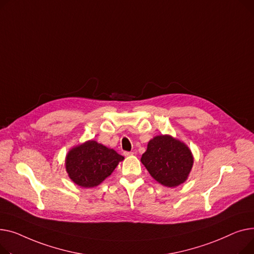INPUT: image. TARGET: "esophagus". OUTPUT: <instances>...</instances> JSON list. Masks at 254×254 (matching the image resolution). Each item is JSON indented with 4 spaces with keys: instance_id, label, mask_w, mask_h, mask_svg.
Listing matches in <instances>:
<instances>
[{
    "instance_id": "esophagus-1",
    "label": "esophagus",
    "mask_w": 254,
    "mask_h": 254,
    "mask_svg": "<svg viewBox=\"0 0 254 254\" xmlns=\"http://www.w3.org/2000/svg\"><path fill=\"white\" fill-rule=\"evenodd\" d=\"M135 153L134 152H124V155L127 157V156H132V155H134Z\"/></svg>"
}]
</instances>
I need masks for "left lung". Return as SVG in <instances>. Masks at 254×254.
<instances>
[{"label": "left lung", "instance_id": "8db88e82", "mask_svg": "<svg viewBox=\"0 0 254 254\" xmlns=\"http://www.w3.org/2000/svg\"><path fill=\"white\" fill-rule=\"evenodd\" d=\"M141 163L158 183L174 188L185 183L193 159L184 142L169 135H159L148 142Z\"/></svg>", "mask_w": 254, "mask_h": 254}]
</instances>
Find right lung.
<instances>
[{"label": "right lung", "mask_w": 254, "mask_h": 254, "mask_svg": "<svg viewBox=\"0 0 254 254\" xmlns=\"http://www.w3.org/2000/svg\"><path fill=\"white\" fill-rule=\"evenodd\" d=\"M124 157L116 151L89 140L70 150L65 168L70 180L83 188H93L112 174Z\"/></svg>", "instance_id": "1"}]
</instances>
